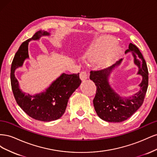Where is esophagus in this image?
Here are the masks:
<instances>
[{
  "label": "esophagus",
  "mask_w": 157,
  "mask_h": 157,
  "mask_svg": "<svg viewBox=\"0 0 157 157\" xmlns=\"http://www.w3.org/2000/svg\"><path fill=\"white\" fill-rule=\"evenodd\" d=\"M80 78L82 80H85L87 79L88 76L86 75V73L85 72V71H82V72L80 73Z\"/></svg>",
  "instance_id": "34e87169"
}]
</instances>
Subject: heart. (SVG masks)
Returning <instances> with one entry per match:
<instances>
[{
    "label": "heart",
    "instance_id": "heart-1",
    "mask_svg": "<svg viewBox=\"0 0 157 157\" xmlns=\"http://www.w3.org/2000/svg\"><path fill=\"white\" fill-rule=\"evenodd\" d=\"M115 42L116 40L113 38L101 37L90 46L85 56L91 61H95L101 58L99 63L101 66L110 65L116 59L120 52L119 47L118 46H113L115 45Z\"/></svg>",
    "mask_w": 157,
    "mask_h": 157
}]
</instances>
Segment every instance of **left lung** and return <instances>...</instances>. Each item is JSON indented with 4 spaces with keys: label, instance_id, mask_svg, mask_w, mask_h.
<instances>
[{
    "label": "left lung",
    "instance_id": "left-lung-1",
    "mask_svg": "<svg viewBox=\"0 0 157 157\" xmlns=\"http://www.w3.org/2000/svg\"><path fill=\"white\" fill-rule=\"evenodd\" d=\"M132 52L134 63L138 67L137 75L142 77L140 90L131 97L120 96L109 84V78L113 70L122 62V59L110 67L90 71V79L96 84V94L93 100L95 111L102 120L110 122H121L127 120L138 109L144 101L148 87L149 73L143 55L136 46L130 43L125 54Z\"/></svg>",
    "mask_w": 157,
    "mask_h": 157
}]
</instances>
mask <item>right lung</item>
<instances>
[{
	"label": "right lung",
	"instance_id": "right-lung-1",
	"mask_svg": "<svg viewBox=\"0 0 157 157\" xmlns=\"http://www.w3.org/2000/svg\"><path fill=\"white\" fill-rule=\"evenodd\" d=\"M49 35V33L40 30L31 39L23 42L14 56L10 73L12 92L18 105L31 118L43 122H50L61 117L65 111L70 96L81 83L79 73H63L50 84L45 92L31 96L23 92L20 89L14 73L17 68L21 67L25 59L29 58V42L39 40L42 36Z\"/></svg>",
	"mask_w": 157,
	"mask_h": 157
}]
</instances>
